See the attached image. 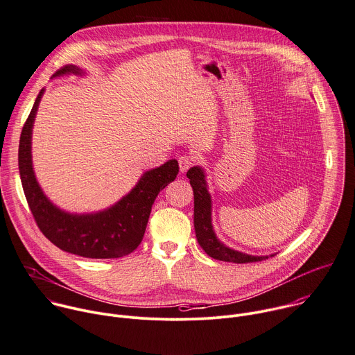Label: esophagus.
I'll use <instances>...</instances> for the list:
<instances>
[{
    "label": "esophagus",
    "mask_w": 355,
    "mask_h": 355,
    "mask_svg": "<svg viewBox=\"0 0 355 355\" xmlns=\"http://www.w3.org/2000/svg\"><path fill=\"white\" fill-rule=\"evenodd\" d=\"M178 163H180V171L187 173L188 168H191L195 164V157L191 155H182L178 159Z\"/></svg>",
    "instance_id": "esophagus-1"
}]
</instances>
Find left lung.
<instances>
[{
  "mask_svg": "<svg viewBox=\"0 0 355 355\" xmlns=\"http://www.w3.org/2000/svg\"><path fill=\"white\" fill-rule=\"evenodd\" d=\"M187 177L193 189V225L196 240L203 251L213 259L232 263H251L268 259L269 257H254L231 250L216 237L211 225V199L207 191L205 171L195 166L188 170Z\"/></svg>",
  "mask_w": 355,
  "mask_h": 355,
  "instance_id": "obj_1",
  "label": "left lung"
}]
</instances>
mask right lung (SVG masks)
Returning a JSON list of instances; mask_svg holds the SVG:
<instances>
[{"label": "right lung", "instance_id": "1", "mask_svg": "<svg viewBox=\"0 0 355 355\" xmlns=\"http://www.w3.org/2000/svg\"><path fill=\"white\" fill-rule=\"evenodd\" d=\"M65 73L83 72L75 65H67L53 76ZM43 93L44 89L37 94L22 128L18 153L24 192L37 227L55 247L83 258L111 259L134 252L142 243L156 196L178 174V162L168 160L146 171L128 195L105 210L73 214L58 209L42 191L32 166V128Z\"/></svg>", "mask_w": 355, "mask_h": 355}]
</instances>
